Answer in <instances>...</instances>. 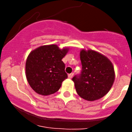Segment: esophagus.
I'll return each mask as SVG.
<instances>
[{"mask_svg": "<svg viewBox=\"0 0 132 132\" xmlns=\"http://www.w3.org/2000/svg\"><path fill=\"white\" fill-rule=\"evenodd\" d=\"M73 75H74L73 73H71V74H69L68 75V77L69 78V79H71V78L73 77Z\"/></svg>", "mask_w": 132, "mask_h": 132, "instance_id": "34e87169", "label": "esophagus"}]
</instances>
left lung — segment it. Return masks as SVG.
I'll return each mask as SVG.
<instances>
[{
	"label": "left lung",
	"mask_w": 132,
	"mask_h": 132,
	"mask_svg": "<svg viewBox=\"0 0 132 132\" xmlns=\"http://www.w3.org/2000/svg\"><path fill=\"white\" fill-rule=\"evenodd\" d=\"M82 71L72 79L75 89L81 98L94 101L105 96L115 79L112 62L104 55L92 50L80 52Z\"/></svg>",
	"instance_id": "1"
}]
</instances>
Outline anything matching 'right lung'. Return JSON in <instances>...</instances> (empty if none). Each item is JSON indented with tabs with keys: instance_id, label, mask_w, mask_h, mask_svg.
I'll list each match as a JSON object with an SVG mask.
<instances>
[{
	"instance_id": "right-lung-1",
	"label": "right lung",
	"mask_w": 132,
	"mask_h": 132,
	"mask_svg": "<svg viewBox=\"0 0 132 132\" xmlns=\"http://www.w3.org/2000/svg\"><path fill=\"white\" fill-rule=\"evenodd\" d=\"M68 48L57 45H42L30 52L26 62V76L31 88L38 94L47 96L56 93L67 78L62 59Z\"/></svg>"
}]
</instances>
